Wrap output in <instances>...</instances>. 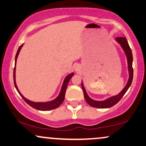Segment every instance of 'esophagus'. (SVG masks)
I'll list each match as a JSON object with an SVG mask.
<instances>
[{"instance_id":"34e87169","label":"esophagus","mask_w":146,"mask_h":146,"mask_svg":"<svg viewBox=\"0 0 146 146\" xmlns=\"http://www.w3.org/2000/svg\"><path fill=\"white\" fill-rule=\"evenodd\" d=\"M74 68H75V71H80V69H81V66H80V64H75L74 66Z\"/></svg>"}]
</instances>
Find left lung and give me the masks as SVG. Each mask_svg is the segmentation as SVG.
Wrapping results in <instances>:
<instances>
[{
	"mask_svg": "<svg viewBox=\"0 0 146 146\" xmlns=\"http://www.w3.org/2000/svg\"><path fill=\"white\" fill-rule=\"evenodd\" d=\"M115 40L120 45L123 52H124L125 56L127 58V63H128V80L126 84L124 86V88L122 89L120 93H119L117 95H113V96L110 97V98H106L104 100H95L93 99L90 98L88 96V93H87L86 89H85L82 80V88L84 92V98L86 100L87 103L88 104L91 106L94 107V108H108L110 107L113 106L114 105L118 103L119 101L122 98V97L125 95L127 90H128L129 87L131 85L132 79H133V69H132V62H133V58H132V51L130 49V46H129L128 41H127L126 38L125 37H119L116 38Z\"/></svg>",
	"mask_w": 146,
	"mask_h": 146,
	"instance_id": "1",
	"label": "left lung"
}]
</instances>
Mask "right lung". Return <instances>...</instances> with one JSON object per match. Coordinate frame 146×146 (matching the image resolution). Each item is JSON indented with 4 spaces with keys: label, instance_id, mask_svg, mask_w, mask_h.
<instances>
[{
    "label": "right lung",
    "instance_id": "1",
    "mask_svg": "<svg viewBox=\"0 0 146 146\" xmlns=\"http://www.w3.org/2000/svg\"><path fill=\"white\" fill-rule=\"evenodd\" d=\"M23 44L18 48L17 53H16V58H15V67L14 69V86L16 87V90L18 92L20 95L22 97V98L25 100L27 103L29 104L30 106H31L32 108H35V109L38 110H42V111H47V110H51L53 109H55V108H57L58 107H59L61 104L62 103L64 100V97H65V93H66V88H67L68 86V84L70 80L72 77L74 75V73L72 72L71 73L68 74L65 77L64 80L62 85L61 87V89H60V93L59 95H58L56 98H55L54 100H51V101L49 102H32L31 100H27V98H25L23 95L21 94V93L20 92L19 89H18L17 84H16V61H17V58L18 55H19L20 51H21L22 47L23 46Z\"/></svg>",
    "mask_w": 146,
    "mask_h": 146
}]
</instances>
